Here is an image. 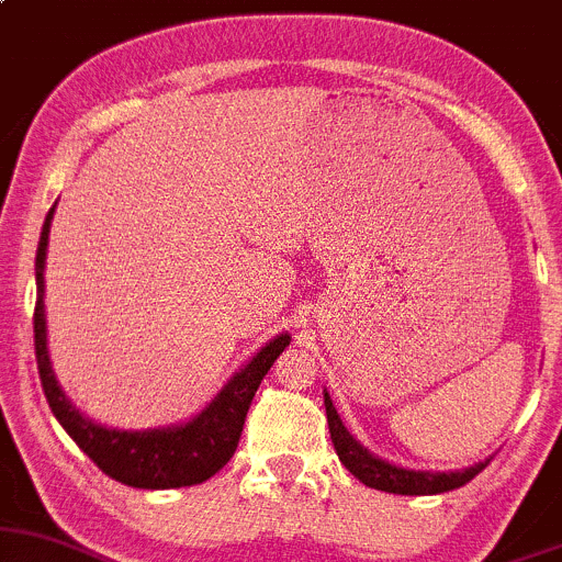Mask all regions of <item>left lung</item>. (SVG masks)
<instances>
[{
    "label": "left lung",
    "instance_id": "1",
    "mask_svg": "<svg viewBox=\"0 0 562 562\" xmlns=\"http://www.w3.org/2000/svg\"><path fill=\"white\" fill-rule=\"evenodd\" d=\"M324 407H327V424L331 434V445H335L337 456L346 463V469L356 480L364 482L367 487H375V491L385 493H400V496H434V493H448L452 487L467 485L469 480H474L482 469L491 463L487 461L474 463V467L461 469V472H409V469L391 467V463L380 461L361 448L359 442L346 431L340 415H337L335 404H331L329 394H324Z\"/></svg>",
    "mask_w": 562,
    "mask_h": 562
}]
</instances>
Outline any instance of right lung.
<instances>
[{"mask_svg": "<svg viewBox=\"0 0 562 562\" xmlns=\"http://www.w3.org/2000/svg\"><path fill=\"white\" fill-rule=\"evenodd\" d=\"M56 209V206H53ZM53 209L47 211L37 246V305H34V353L47 404L58 424L66 428L90 461L112 480L144 491H166V487H187L206 482L233 458L244 431L246 413L255 400L259 383L268 375L273 361L289 346V335H279L259 351L231 383L214 396V402L190 424L173 428H153V431H117L82 418L61 385L53 375L50 356H47L45 327V255L47 235H50Z\"/></svg>", "mask_w": 562, "mask_h": 562, "instance_id": "1", "label": "right lung"}]
</instances>
